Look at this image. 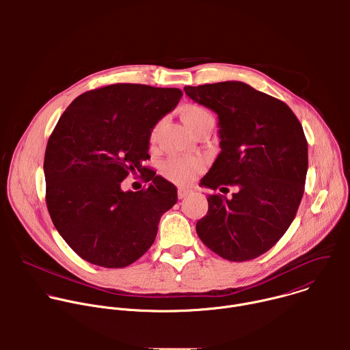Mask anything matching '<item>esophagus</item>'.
Masks as SVG:
<instances>
[{"label":"esophagus","instance_id":"34e87169","mask_svg":"<svg viewBox=\"0 0 350 350\" xmlns=\"http://www.w3.org/2000/svg\"><path fill=\"white\" fill-rule=\"evenodd\" d=\"M191 193H192V189H189V188H178V191H177L178 199H184V198H187Z\"/></svg>","mask_w":350,"mask_h":350}]
</instances>
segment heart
<instances>
[{"mask_svg":"<svg viewBox=\"0 0 350 350\" xmlns=\"http://www.w3.org/2000/svg\"><path fill=\"white\" fill-rule=\"evenodd\" d=\"M181 118L192 134H195L196 131L202 129H208V127L213 129L215 126V118L212 112L202 105H196V104L185 105L181 109ZM161 126H162V122L157 123L152 127L151 134H149V142L151 144L157 142ZM202 170H204L202 159L195 158V157H191V158L173 157L167 159L162 167L163 176L167 180L180 185H185L191 183Z\"/></svg>","mask_w":350,"mask_h":350,"instance_id":"1","label":"heart"}]
</instances>
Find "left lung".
<instances>
[{
  "mask_svg": "<svg viewBox=\"0 0 350 350\" xmlns=\"http://www.w3.org/2000/svg\"><path fill=\"white\" fill-rule=\"evenodd\" d=\"M184 91L219 118L221 151L201 184L238 187L231 199L208 196L198 237L227 260L255 259L285 234L302 201L309 165L302 124L286 104L242 81Z\"/></svg>",
  "mask_w": 350,
  "mask_h": 350,
  "instance_id": "obj_1",
  "label": "left lung"
}]
</instances>
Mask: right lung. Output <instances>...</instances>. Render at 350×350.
<instances>
[{"mask_svg": "<svg viewBox=\"0 0 350 350\" xmlns=\"http://www.w3.org/2000/svg\"><path fill=\"white\" fill-rule=\"evenodd\" d=\"M178 88L112 84L79 95L48 139L44 176L51 220L84 260L122 269L154 243L177 188L142 163L152 127L178 104ZM133 172L151 180L145 190L123 191Z\"/></svg>", "mask_w": 350, "mask_h": 350, "instance_id": "right-lung-1", "label": "right lung"}]
</instances>
